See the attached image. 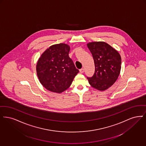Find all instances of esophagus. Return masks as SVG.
<instances>
[{
    "label": "esophagus",
    "instance_id": "1",
    "mask_svg": "<svg viewBox=\"0 0 146 146\" xmlns=\"http://www.w3.org/2000/svg\"><path fill=\"white\" fill-rule=\"evenodd\" d=\"M84 69H80V73H81V74L83 73V72H84Z\"/></svg>",
    "mask_w": 146,
    "mask_h": 146
}]
</instances>
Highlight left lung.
I'll list each match as a JSON object with an SVG mask.
<instances>
[{
    "mask_svg": "<svg viewBox=\"0 0 146 146\" xmlns=\"http://www.w3.org/2000/svg\"><path fill=\"white\" fill-rule=\"evenodd\" d=\"M94 62L93 76L87 77L89 83L95 89L103 91L113 84L119 75L121 60L118 52L102 41L87 44Z\"/></svg>",
    "mask_w": 146,
    "mask_h": 146,
    "instance_id": "left-lung-1",
    "label": "left lung"
}]
</instances>
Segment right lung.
<instances>
[{"label": "right lung", "instance_id": "1", "mask_svg": "<svg viewBox=\"0 0 146 146\" xmlns=\"http://www.w3.org/2000/svg\"><path fill=\"white\" fill-rule=\"evenodd\" d=\"M70 50L68 44H53L39 58L36 68L37 75L46 89L60 93L70 87L78 73L69 56Z\"/></svg>", "mask_w": 146, "mask_h": 146}]
</instances>
